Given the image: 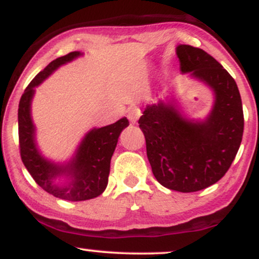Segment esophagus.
Masks as SVG:
<instances>
[{"label":"esophagus","instance_id":"34e87169","mask_svg":"<svg viewBox=\"0 0 259 259\" xmlns=\"http://www.w3.org/2000/svg\"><path fill=\"white\" fill-rule=\"evenodd\" d=\"M140 115H141V109L136 106L132 107V108L127 111V119H129L130 123H133V124H135L136 121H138Z\"/></svg>","mask_w":259,"mask_h":259}]
</instances>
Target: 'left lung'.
<instances>
[{
  "label": "left lung",
  "mask_w": 259,
  "mask_h": 259,
  "mask_svg": "<svg viewBox=\"0 0 259 259\" xmlns=\"http://www.w3.org/2000/svg\"><path fill=\"white\" fill-rule=\"evenodd\" d=\"M177 55L181 72L214 92L212 111L203 121L191 120L173 102L159 101L145 108L139 124L157 181L175 191L195 192L221 180L235 159L243 134L242 102L233 76L206 51L179 45Z\"/></svg>",
  "instance_id": "left-lung-1"
}]
</instances>
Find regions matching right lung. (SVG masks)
Here are the masks:
<instances>
[{"instance_id": "add662e5", "label": "right lung", "mask_w": 259, "mask_h": 259, "mask_svg": "<svg viewBox=\"0 0 259 259\" xmlns=\"http://www.w3.org/2000/svg\"><path fill=\"white\" fill-rule=\"evenodd\" d=\"M79 56L81 53L75 51L52 61L31 80L20 97L18 108L20 157L25 168L45 191L55 197L74 202L95 198L105 191L118 138L129 125V120L124 117L111 125L92 129L80 142L73 158L65 164H58L41 156L35 142V126L31 120V100L35 88L58 67ZM61 176H68V183L63 186L57 184L55 179Z\"/></svg>"}]
</instances>
